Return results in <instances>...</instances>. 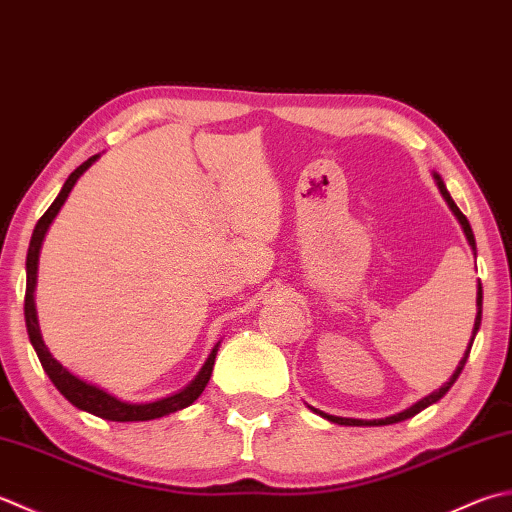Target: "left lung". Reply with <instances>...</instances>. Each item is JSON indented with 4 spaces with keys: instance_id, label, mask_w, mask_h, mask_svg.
I'll use <instances>...</instances> for the list:
<instances>
[{
    "instance_id": "1",
    "label": "left lung",
    "mask_w": 512,
    "mask_h": 512,
    "mask_svg": "<svg viewBox=\"0 0 512 512\" xmlns=\"http://www.w3.org/2000/svg\"><path fill=\"white\" fill-rule=\"evenodd\" d=\"M433 176H435V183H437V187H440V192H442V196H444V201L448 203V207H451V212L455 214L457 221H460V225H462V229H464V234H466V241H468V245H471V247H473V252H475V236H473L471 223H468V218H466V216L460 212V207L455 205V201H453V198H451V194H448L446 185H444V181H442V176H440V174H433ZM479 325H482V283L477 285V316H475V327H473V340H475V333H477ZM471 347H473V342L468 344V347H466L464 358L460 360V364H457L455 373L451 375V380H448V382L444 384V387H440V389H437V391H433L431 395H426V398H422L420 402H415L413 406H409V409L402 411V413H398V415L382 417V420H353V417H338V415H329V413H325V411H318V409H314V406H311V411L318 413V415H322V417H325V420H329V422H333V424H342V426H387V424H395V422L409 420V417H413V415H417V413H420V411H424L426 406H431V404H435V402L440 400V398H444L446 391L453 387V384H455V380H457V378H460V373H462V369H464V364H466L468 353H471Z\"/></svg>"
}]
</instances>
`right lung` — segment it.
Here are the masks:
<instances>
[{
    "mask_svg": "<svg viewBox=\"0 0 512 512\" xmlns=\"http://www.w3.org/2000/svg\"><path fill=\"white\" fill-rule=\"evenodd\" d=\"M99 159V154L90 156L86 163H81L79 168L68 176V181L61 187L59 196L55 198V203H52L46 214L39 218L37 225H35V232L33 238H30V247H28V256H26V300H24V316H26V329H28V338L33 342V347L37 351V358L41 362V367L48 373L50 382L55 384L57 391L64 395V398L72 404L77 406L81 411H88L97 417H103V420H110V422H145V420H156V417H163V415H170L185 409V406H190L198 395L203 393V389L207 387V382H210V375L214 369V360H216V351H218V344L212 349L210 358L203 364V369L198 371L196 378L187 384L185 389H181L179 393L168 395V398H161L156 402H145V404H132V402H123L119 398H114L108 391H103L95 384H90L86 380L77 378L75 373H70L64 364L57 362L52 358V353L48 351V347L41 340V331H39V322H37V309H35V287H37V265H39V249L41 243H44V236L48 232L50 223L55 221V216L59 214L61 205L66 203V198L70 194L72 187H75L79 176L86 172L92 163Z\"/></svg>",
    "mask_w": 512,
    "mask_h": 512,
    "instance_id": "1",
    "label": "right lung"
}]
</instances>
